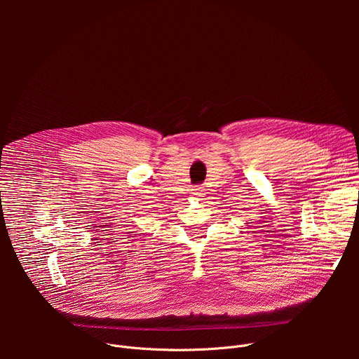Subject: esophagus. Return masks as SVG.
<instances>
[{
    "instance_id": "34e87169",
    "label": "esophagus",
    "mask_w": 359,
    "mask_h": 359,
    "mask_svg": "<svg viewBox=\"0 0 359 359\" xmlns=\"http://www.w3.org/2000/svg\"><path fill=\"white\" fill-rule=\"evenodd\" d=\"M193 194L197 196V197H200V196L204 194V189H203L201 186H196V187L193 189Z\"/></svg>"
}]
</instances>
